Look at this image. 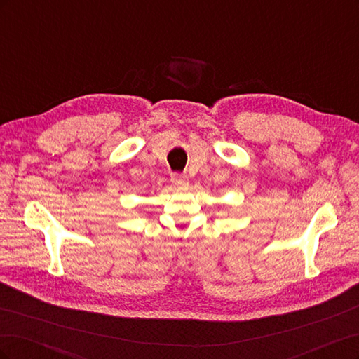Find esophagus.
Masks as SVG:
<instances>
[{"label": "esophagus", "instance_id": "34e87169", "mask_svg": "<svg viewBox=\"0 0 359 359\" xmlns=\"http://www.w3.org/2000/svg\"><path fill=\"white\" fill-rule=\"evenodd\" d=\"M172 182L175 184V186H178V187H184V186H187L189 184V181H187V177L186 175H181V173H172Z\"/></svg>", "mask_w": 359, "mask_h": 359}]
</instances>
